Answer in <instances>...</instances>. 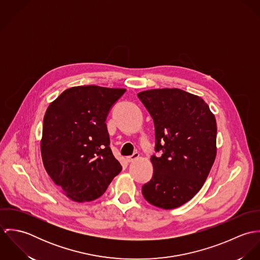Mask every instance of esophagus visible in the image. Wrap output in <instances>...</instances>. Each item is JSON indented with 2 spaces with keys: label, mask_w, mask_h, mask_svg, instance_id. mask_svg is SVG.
<instances>
[{
  "label": "esophagus",
  "mask_w": 260,
  "mask_h": 260,
  "mask_svg": "<svg viewBox=\"0 0 260 260\" xmlns=\"http://www.w3.org/2000/svg\"><path fill=\"white\" fill-rule=\"evenodd\" d=\"M140 155H139V153H137V152H135L133 155H131V156H128V157H126V161L127 162H132L133 160H135V159H137L138 157H139Z\"/></svg>",
  "instance_id": "esophagus-1"
}]
</instances>
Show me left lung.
Returning a JSON list of instances; mask_svg holds the SVG:
<instances>
[{"instance_id": "left-lung-1", "label": "left lung", "mask_w": 260, "mask_h": 260, "mask_svg": "<svg viewBox=\"0 0 260 260\" xmlns=\"http://www.w3.org/2000/svg\"><path fill=\"white\" fill-rule=\"evenodd\" d=\"M155 125L154 174L142 187L150 204L177 208L202 188L216 157L215 116L203 99L177 88L138 93Z\"/></svg>"}]
</instances>
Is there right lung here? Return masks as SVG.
<instances>
[{"label":"right lung","mask_w":260,"mask_h":260,"mask_svg":"<svg viewBox=\"0 0 260 260\" xmlns=\"http://www.w3.org/2000/svg\"><path fill=\"white\" fill-rule=\"evenodd\" d=\"M125 91L96 85L71 87L45 113L41 139L44 167L75 202L100 197L122 170L109 147L105 121Z\"/></svg>","instance_id":"1"}]
</instances>
